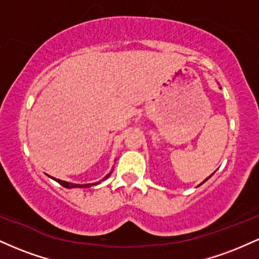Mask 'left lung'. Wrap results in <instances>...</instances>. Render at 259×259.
<instances>
[{
	"label": "left lung",
	"instance_id": "obj_1",
	"mask_svg": "<svg viewBox=\"0 0 259 259\" xmlns=\"http://www.w3.org/2000/svg\"><path fill=\"white\" fill-rule=\"evenodd\" d=\"M210 177H212V175H209V177H208V178H207V179H206V180H204V181H202V184H203V183H206V181H207V180H208V179H209V178H210Z\"/></svg>",
	"mask_w": 259,
	"mask_h": 259
}]
</instances>
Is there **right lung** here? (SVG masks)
Masks as SVG:
<instances>
[{"label":"right lung","instance_id":"obj_1","mask_svg":"<svg viewBox=\"0 0 259 259\" xmlns=\"http://www.w3.org/2000/svg\"><path fill=\"white\" fill-rule=\"evenodd\" d=\"M111 174H112V171H111V173H109V174H107L106 177L103 178L102 180L108 179V178L111 177ZM50 178H52V177H50ZM52 179L57 181L58 184H61V185L63 186V187H67V189H73V187H91L92 185H97V184H100V181H99V183H94V184H81V185H80V184H73V183H68V181H63V180L56 179V178H52Z\"/></svg>","mask_w":259,"mask_h":259}]
</instances>
